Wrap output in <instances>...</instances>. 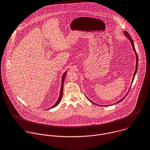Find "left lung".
<instances>
[{"label": "left lung", "instance_id": "1", "mask_svg": "<svg viewBox=\"0 0 150 150\" xmlns=\"http://www.w3.org/2000/svg\"><path fill=\"white\" fill-rule=\"evenodd\" d=\"M124 34L125 35V36L128 38L129 40V41H130V43L132 44V47H133V51H134V52H135V54H136V70H135V71H134V74H133V80H132V82L133 81V80H134V76H135V74H136V72H137V68H138V55H137V52H136V50H135V47H134V43H133V40H132V38H131V36L129 35V34L127 32V31H124ZM131 87V86H130ZM128 92L126 94V95L122 99H121L120 100H119V101H118L117 102H116L115 103H119V102H121V101H122L125 98V97L127 96V95H128ZM86 98L91 102V103H94L93 102H92L91 100H89L86 96ZM94 104H95V103H94ZM113 105H114V104H113Z\"/></svg>", "mask_w": 150, "mask_h": 150}]
</instances>
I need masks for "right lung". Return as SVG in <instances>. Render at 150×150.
Segmentation results:
<instances>
[{
    "instance_id": "obj_1",
    "label": "right lung",
    "mask_w": 150,
    "mask_h": 150,
    "mask_svg": "<svg viewBox=\"0 0 150 150\" xmlns=\"http://www.w3.org/2000/svg\"><path fill=\"white\" fill-rule=\"evenodd\" d=\"M66 75V72H65L63 76H62V84H61V91H60V95H59V98L57 100V102L55 103V105L51 107V108H54V107H56L57 105H58V104L60 103V102L61 101V99H62V95H63V86H64V78H65V76Z\"/></svg>"
}]
</instances>
